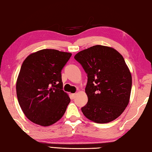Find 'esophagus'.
<instances>
[{
  "label": "esophagus",
  "mask_w": 152,
  "mask_h": 152,
  "mask_svg": "<svg viewBox=\"0 0 152 152\" xmlns=\"http://www.w3.org/2000/svg\"><path fill=\"white\" fill-rule=\"evenodd\" d=\"M76 93H72V94H71L72 99H74V98L76 97Z\"/></svg>",
  "instance_id": "1"
}]
</instances>
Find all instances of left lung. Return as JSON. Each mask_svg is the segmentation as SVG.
<instances>
[{"instance_id": "left-lung-1", "label": "left lung", "mask_w": 152, "mask_h": 152, "mask_svg": "<svg viewBox=\"0 0 152 152\" xmlns=\"http://www.w3.org/2000/svg\"><path fill=\"white\" fill-rule=\"evenodd\" d=\"M74 58L88 77V102L81 109L83 114L96 123L116 119L129 104L132 87L131 73L122 55L112 47L95 45Z\"/></svg>"}]
</instances>
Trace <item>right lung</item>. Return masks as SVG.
Returning <instances> with one entry per match:
<instances>
[{"instance_id": "right-lung-1", "label": "right lung", "mask_w": 152, "mask_h": 152, "mask_svg": "<svg viewBox=\"0 0 152 152\" xmlns=\"http://www.w3.org/2000/svg\"><path fill=\"white\" fill-rule=\"evenodd\" d=\"M71 55L55 49H42L23 61L16 93L23 114L31 122L50 126L65 114L70 99L62 90L61 72Z\"/></svg>"}]
</instances>
